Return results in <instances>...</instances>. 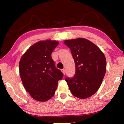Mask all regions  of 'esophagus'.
I'll return each mask as SVG.
<instances>
[{"label":"esophagus","instance_id":"1","mask_svg":"<svg viewBox=\"0 0 124 124\" xmlns=\"http://www.w3.org/2000/svg\"><path fill=\"white\" fill-rule=\"evenodd\" d=\"M61 71H62V72L63 73V74L64 75L66 74V70H65L64 69H62V70H61Z\"/></svg>","mask_w":124,"mask_h":124}]
</instances>
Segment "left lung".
<instances>
[{
    "label": "left lung",
    "mask_w": 124,
    "mask_h": 124,
    "mask_svg": "<svg viewBox=\"0 0 124 124\" xmlns=\"http://www.w3.org/2000/svg\"><path fill=\"white\" fill-rule=\"evenodd\" d=\"M64 43L70 49L76 70L74 77L66 78L70 91L80 99L91 97L100 88L106 74L104 54L95 44L85 38L65 40Z\"/></svg>",
    "instance_id": "left-lung-1"
}]
</instances>
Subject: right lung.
I'll return each mask as SVG.
<instances>
[{
    "label": "right lung",
    "mask_w": 124,
    "mask_h": 124,
    "mask_svg": "<svg viewBox=\"0 0 124 124\" xmlns=\"http://www.w3.org/2000/svg\"><path fill=\"white\" fill-rule=\"evenodd\" d=\"M58 41H39L22 56L19 71L23 86L33 99L46 102L53 97L63 74L54 66L51 54Z\"/></svg>",
    "instance_id": "right-lung-1"
}]
</instances>
